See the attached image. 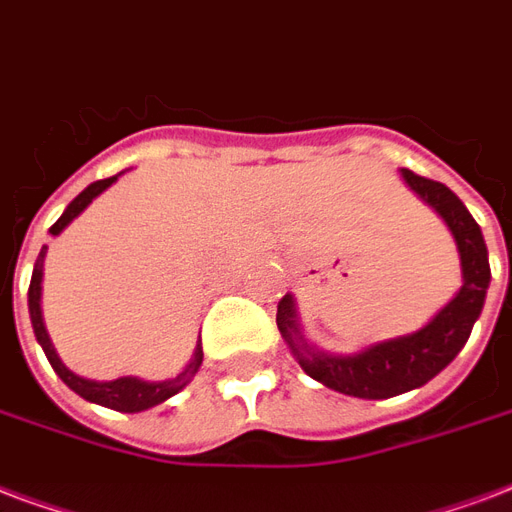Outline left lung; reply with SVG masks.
Returning a JSON list of instances; mask_svg holds the SVG:
<instances>
[{"label":"left lung","instance_id":"left-lung-1","mask_svg":"<svg viewBox=\"0 0 512 512\" xmlns=\"http://www.w3.org/2000/svg\"><path fill=\"white\" fill-rule=\"evenodd\" d=\"M399 172L407 186L413 188L451 229L461 256V275H464V286L459 288V294L434 315L424 329L402 334L394 340H383V343L370 345L359 353H345V356L318 351L315 345L307 343L305 334L299 332L297 307L291 294L278 302V329L291 353L297 356L299 367L326 388L348 394V397H397V394L421 388L437 372H443L470 340L491 280L486 242L464 202L437 180L421 178L410 169H399Z\"/></svg>","mask_w":512,"mask_h":512}]
</instances>
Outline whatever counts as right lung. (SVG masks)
<instances>
[{
  "label": "right lung",
  "instance_id": "add662e5",
  "mask_svg": "<svg viewBox=\"0 0 512 512\" xmlns=\"http://www.w3.org/2000/svg\"><path fill=\"white\" fill-rule=\"evenodd\" d=\"M118 180V175L113 178H105V180H96L86 191H80L78 197L72 199L67 205V210L61 213V218L56 224L51 226V234H61L64 232V226H69L75 218H78L83 210H86L91 202H94L105 188H110ZM45 251H48V245H42L40 256L34 261V272H32V283H29V315H32V326H34V334H37V343L42 345V351L51 361V367L56 370L64 383H67L75 394H80L83 399L88 402H94V405H102V407H110V410H118V413H140V410H148V407H156L161 405L164 399L175 397L180 388L186 386L188 380L197 375V370L202 367V340H199L197 351H194V359L188 361L186 370L175 375V378L169 380H140V378H132V375H126V378H115V380H88V378H80L75 375L72 370L64 367V361L59 359V353L53 348L51 337H48V329L42 324V310H40V297H42V261H45Z\"/></svg>",
  "mask_w": 512,
  "mask_h": 512
}]
</instances>
